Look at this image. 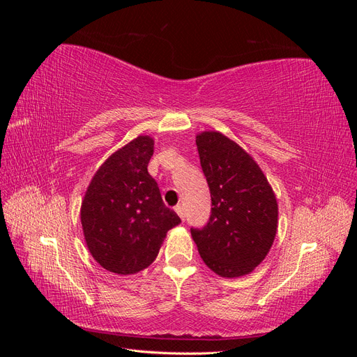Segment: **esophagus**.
Wrapping results in <instances>:
<instances>
[{
  "label": "esophagus",
  "instance_id": "1",
  "mask_svg": "<svg viewBox=\"0 0 357 357\" xmlns=\"http://www.w3.org/2000/svg\"><path fill=\"white\" fill-rule=\"evenodd\" d=\"M176 213L180 215V219L181 220H185V208H183V205L181 204H178V205H176Z\"/></svg>",
  "mask_w": 357,
  "mask_h": 357
}]
</instances>
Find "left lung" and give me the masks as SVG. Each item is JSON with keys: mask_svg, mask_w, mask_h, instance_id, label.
I'll return each instance as SVG.
<instances>
[{"mask_svg": "<svg viewBox=\"0 0 357 357\" xmlns=\"http://www.w3.org/2000/svg\"><path fill=\"white\" fill-rule=\"evenodd\" d=\"M201 167L211 195V214L201 229L190 228L198 252L220 277H241L271 248L278 205L262 169L244 149L218 131L197 135Z\"/></svg>", "mask_w": 357, "mask_h": 357, "instance_id": "left-lung-1", "label": "left lung"}]
</instances>
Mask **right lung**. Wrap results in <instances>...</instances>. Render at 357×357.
Here are the masks:
<instances>
[{
	"instance_id": "1",
	"label": "right lung",
	"mask_w": 357,
	"mask_h": 357,
	"mask_svg": "<svg viewBox=\"0 0 357 357\" xmlns=\"http://www.w3.org/2000/svg\"><path fill=\"white\" fill-rule=\"evenodd\" d=\"M153 138L139 135L95 172L80 219L92 257L107 271L128 275L152 264L167 232L181 220L165 207L147 165Z\"/></svg>"
}]
</instances>
